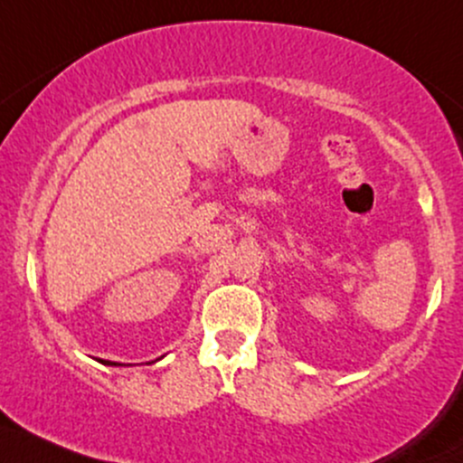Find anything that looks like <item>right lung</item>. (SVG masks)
I'll use <instances>...</instances> for the list:
<instances>
[{"mask_svg": "<svg viewBox=\"0 0 463 463\" xmlns=\"http://www.w3.org/2000/svg\"><path fill=\"white\" fill-rule=\"evenodd\" d=\"M99 363L108 364V367H123V364H120V363H111V360H103V358H99Z\"/></svg>", "mask_w": 463, "mask_h": 463, "instance_id": "obj_1", "label": "right lung"}]
</instances>
